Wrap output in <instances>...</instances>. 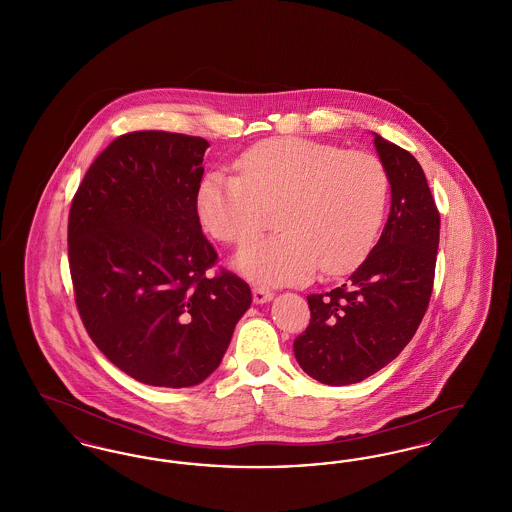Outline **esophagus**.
<instances>
[{"label": "esophagus", "mask_w": 512, "mask_h": 512, "mask_svg": "<svg viewBox=\"0 0 512 512\" xmlns=\"http://www.w3.org/2000/svg\"><path fill=\"white\" fill-rule=\"evenodd\" d=\"M274 299V293L270 292V290H265V288H253V301L257 303V305H263V303H268V301H272Z\"/></svg>", "instance_id": "1"}]
</instances>
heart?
Segmentation results:
<instances>
[{
	"label": "heart",
	"mask_w": 512,
	"mask_h": 512,
	"mask_svg": "<svg viewBox=\"0 0 512 512\" xmlns=\"http://www.w3.org/2000/svg\"><path fill=\"white\" fill-rule=\"evenodd\" d=\"M240 174L213 171L195 192L203 228L224 244L255 238L268 209L282 234L245 245L234 267L261 286L303 284L318 267L341 274L355 267L382 226L388 174L363 151L307 138H274L247 149Z\"/></svg>",
	"instance_id": "1"
}]
</instances>
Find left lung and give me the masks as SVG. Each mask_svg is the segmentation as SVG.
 <instances>
[{"instance_id": "left-lung-1", "label": "left lung", "mask_w": 512, "mask_h": 512, "mask_svg": "<svg viewBox=\"0 0 512 512\" xmlns=\"http://www.w3.org/2000/svg\"><path fill=\"white\" fill-rule=\"evenodd\" d=\"M374 147L391 188L382 236L345 284L307 297L311 322L293 341L299 366L328 386L357 384L391 363L413 340L434 286L439 213L424 171L378 134Z\"/></svg>"}]
</instances>
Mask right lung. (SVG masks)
<instances>
[{"mask_svg":"<svg viewBox=\"0 0 512 512\" xmlns=\"http://www.w3.org/2000/svg\"><path fill=\"white\" fill-rule=\"evenodd\" d=\"M209 142L161 130L111 142L69 215L76 307L99 351L134 380L192 388L209 378L251 305L242 278H209L217 251L195 192Z\"/></svg>","mask_w":512,"mask_h":512,"instance_id":"obj_1","label":"right lung"}]
</instances>
